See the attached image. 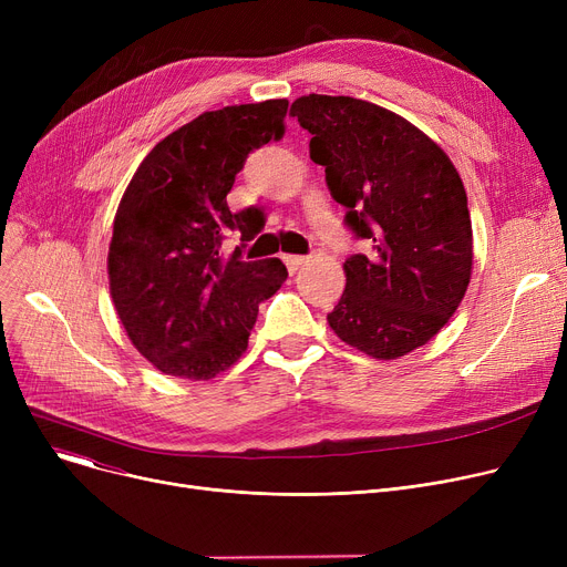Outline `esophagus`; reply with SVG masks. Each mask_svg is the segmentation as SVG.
<instances>
[{
  "instance_id": "34e87169",
  "label": "esophagus",
  "mask_w": 567,
  "mask_h": 567,
  "mask_svg": "<svg viewBox=\"0 0 567 567\" xmlns=\"http://www.w3.org/2000/svg\"><path fill=\"white\" fill-rule=\"evenodd\" d=\"M282 259H285V264L289 268V274H296L303 264L310 261V257H303V255H285Z\"/></svg>"
}]
</instances>
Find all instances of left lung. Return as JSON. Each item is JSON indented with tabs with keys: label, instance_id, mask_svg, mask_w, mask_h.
Wrapping results in <instances>:
<instances>
[{
	"label": "left lung",
	"instance_id": "8db88e82",
	"mask_svg": "<svg viewBox=\"0 0 567 567\" xmlns=\"http://www.w3.org/2000/svg\"><path fill=\"white\" fill-rule=\"evenodd\" d=\"M291 116L312 135L310 158L372 246L344 261L333 333L379 361L430 342L462 303L473 234L462 178L443 148L404 116L351 96L310 94Z\"/></svg>",
	"mask_w": 567,
	"mask_h": 567
}]
</instances>
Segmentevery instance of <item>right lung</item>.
<instances>
[{"label":"right lung","mask_w":567,"mask_h":567,"mask_svg":"<svg viewBox=\"0 0 567 567\" xmlns=\"http://www.w3.org/2000/svg\"><path fill=\"white\" fill-rule=\"evenodd\" d=\"M287 101L204 112L161 140L118 202L107 252L114 310L148 363L163 374L206 381L248 349L259 303L287 280L274 259H229V231L252 238L264 214H231L227 193L252 148L280 140Z\"/></svg>","instance_id":"1"}]
</instances>
